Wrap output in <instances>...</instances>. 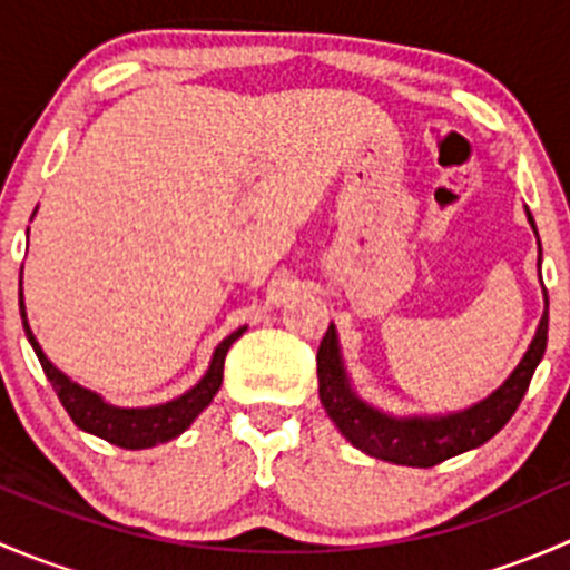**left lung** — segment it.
Instances as JSON below:
<instances>
[{
  "mask_svg": "<svg viewBox=\"0 0 570 570\" xmlns=\"http://www.w3.org/2000/svg\"><path fill=\"white\" fill-rule=\"evenodd\" d=\"M527 217L532 223L530 212H527ZM546 306H549V297H546ZM546 338H549V312H543L530 350L521 358V364L515 366L513 375L488 400L476 402L469 411L435 419H394L375 411V407L361 402L358 396L350 392L347 375H344L342 358H338L336 331L331 325L317 350L320 400L325 405L327 416L342 430L344 439L358 446L361 452L381 458V461L430 469V465L444 463L446 458H455L461 452L485 444L510 422V416H513L515 407L524 400L527 389H530L540 358H543Z\"/></svg>",
  "mask_w": 570,
  "mask_h": 570,
  "instance_id": "1",
  "label": "left lung"
}]
</instances>
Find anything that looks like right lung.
<instances>
[{"instance_id":"1","label":"right lung","mask_w":570,"mask_h":570,"mask_svg":"<svg viewBox=\"0 0 570 570\" xmlns=\"http://www.w3.org/2000/svg\"><path fill=\"white\" fill-rule=\"evenodd\" d=\"M19 306H21V320H24L27 338H30L32 350H36L51 389H55L57 396H60L62 407H66L68 416L73 419V424H77L79 430H85V433H94L99 435V439L109 441V444L124 446V450H148V446L165 444V441L181 435L184 430L193 424V419L209 405L212 396L217 394V389H220L223 383V364H226L228 347H232V344L245 333V327H239V331H234L232 336L223 338V342L217 344L209 372L200 377L198 386L189 389L187 394L176 396L174 402H165V405H154V407H112L107 405L99 394L77 386V383L68 381L60 370L51 366V361L46 358L43 350H40L38 338L32 336L30 325H27L24 301H19Z\"/></svg>"}]
</instances>
